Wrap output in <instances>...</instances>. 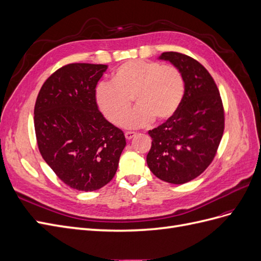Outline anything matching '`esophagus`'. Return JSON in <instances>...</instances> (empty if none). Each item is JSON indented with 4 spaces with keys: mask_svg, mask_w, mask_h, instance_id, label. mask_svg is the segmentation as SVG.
Here are the masks:
<instances>
[{
    "mask_svg": "<svg viewBox=\"0 0 261 261\" xmlns=\"http://www.w3.org/2000/svg\"><path fill=\"white\" fill-rule=\"evenodd\" d=\"M136 136V133L135 132H126L125 133V137H126V139H132V138H134Z\"/></svg>",
    "mask_w": 261,
    "mask_h": 261,
    "instance_id": "esophagus-1",
    "label": "esophagus"
}]
</instances>
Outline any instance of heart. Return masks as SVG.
Instances as JSON below:
<instances>
[{
  "mask_svg": "<svg viewBox=\"0 0 261 261\" xmlns=\"http://www.w3.org/2000/svg\"><path fill=\"white\" fill-rule=\"evenodd\" d=\"M112 84L100 83L94 90L96 102L107 120L127 128L143 127L165 121L179 109L185 93L184 78L179 69L159 62L130 60L118 66ZM133 98L138 107L125 119Z\"/></svg>",
  "mask_w": 261,
  "mask_h": 261,
  "instance_id": "obj_1",
  "label": "heart"
}]
</instances>
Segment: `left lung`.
Listing matches in <instances>:
<instances>
[{"instance_id": "left-lung-1", "label": "left lung", "mask_w": 261, "mask_h": 261, "mask_svg": "<svg viewBox=\"0 0 261 261\" xmlns=\"http://www.w3.org/2000/svg\"><path fill=\"white\" fill-rule=\"evenodd\" d=\"M160 59L179 69L185 93L177 112L148 132L152 143L147 164L158 178L184 184L215 159L224 130V109L215 80L198 61L172 51Z\"/></svg>"}]
</instances>
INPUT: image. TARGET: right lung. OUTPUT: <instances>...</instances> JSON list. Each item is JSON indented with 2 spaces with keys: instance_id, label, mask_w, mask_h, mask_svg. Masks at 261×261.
<instances>
[{
  "instance_id": "add662e5",
  "label": "right lung",
  "mask_w": 261,
  "mask_h": 261,
  "mask_svg": "<svg viewBox=\"0 0 261 261\" xmlns=\"http://www.w3.org/2000/svg\"><path fill=\"white\" fill-rule=\"evenodd\" d=\"M103 64L72 63L44 82L35 105L39 151L70 188L93 192L107 185L126 146L124 133L98 110L94 90Z\"/></svg>"
}]
</instances>
